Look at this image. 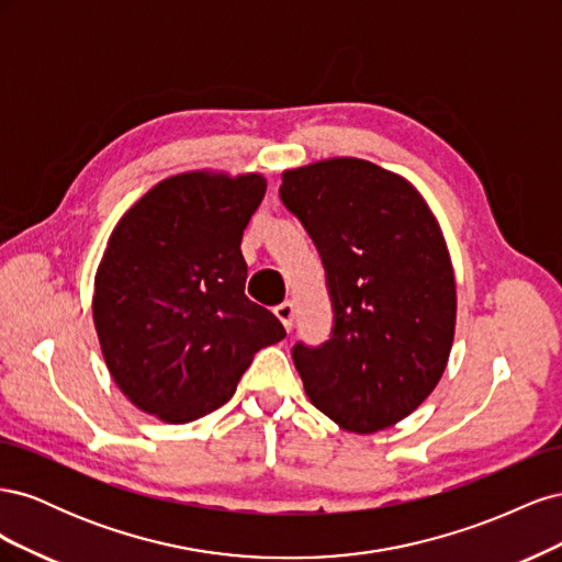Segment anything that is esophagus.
Returning a JSON list of instances; mask_svg holds the SVG:
<instances>
[{
    "label": "esophagus",
    "instance_id": "34e87169",
    "mask_svg": "<svg viewBox=\"0 0 562 562\" xmlns=\"http://www.w3.org/2000/svg\"><path fill=\"white\" fill-rule=\"evenodd\" d=\"M274 314L279 316V321L285 326V330L293 328V318H295V304L291 300H285L274 307Z\"/></svg>",
    "mask_w": 562,
    "mask_h": 562
}]
</instances>
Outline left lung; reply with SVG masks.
<instances>
[{
	"label": "left lung",
	"mask_w": 562,
	"mask_h": 562,
	"mask_svg": "<svg viewBox=\"0 0 562 562\" xmlns=\"http://www.w3.org/2000/svg\"><path fill=\"white\" fill-rule=\"evenodd\" d=\"M279 196L312 236L333 304L328 342L293 347L304 391L342 429L382 431L448 363L457 293L443 234L411 182L363 159L285 171Z\"/></svg>",
	"instance_id": "obj_1"
}]
</instances>
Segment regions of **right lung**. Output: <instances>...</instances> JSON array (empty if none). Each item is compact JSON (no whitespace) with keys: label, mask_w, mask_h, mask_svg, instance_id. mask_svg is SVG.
<instances>
[{"label":"right lung","mask_w":562,"mask_h":562,"mask_svg":"<svg viewBox=\"0 0 562 562\" xmlns=\"http://www.w3.org/2000/svg\"><path fill=\"white\" fill-rule=\"evenodd\" d=\"M262 176L182 173L119 220L95 274L93 323L116 386L133 405L184 424L225 405L255 351L285 337L246 297L241 236Z\"/></svg>","instance_id":"1"}]
</instances>
